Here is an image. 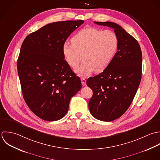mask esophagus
<instances>
[{
  "instance_id": "obj_1",
  "label": "esophagus",
  "mask_w": 160,
  "mask_h": 160,
  "mask_svg": "<svg viewBox=\"0 0 160 160\" xmlns=\"http://www.w3.org/2000/svg\"><path fill=\"white\" fill-rule=\"evenodd\" d=\"M82 84L83 86H86V80L85 78H81Z\"/></svg>"
}]
</instances>
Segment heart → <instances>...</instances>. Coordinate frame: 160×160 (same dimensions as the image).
Masks as SVG:
<instances>
[{
	"label": "heart",
	"mask_w": 160,
	"mask_h": 160,
	"mask_svg": "<svg viewBox=\"0 0 160 160\" xmlns=\"http://www.w3.org/2000/svg\"><path fill=\"white\" fill-rule=\"evenodd\" d=\"M71 41L72 44H63V56L66 62L73 68L83 58L85 61L75 70L81 77L88 76L95 70H104L112 61L119 47V39L114 32L92 27L80 30Z\"/></svg>",
	"instance_id": "obj_1"
}]
</instances>
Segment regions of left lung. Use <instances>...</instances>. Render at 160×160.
<instances>
[{"mask_svg": "<svg viewBox=\"0 0 160 160\" xmlns=\"http://www.w3.org/2000/svg\"><path fill=\"white\" fill-rule=\"evenodd\" d=\"M94 23L113 28L119 39L111 62L102 73L87 81L93 90L88 103L90 113L98 120L109 122L123 115L134 98L141 81L142 54L138 41L119 25Z\"/></svg>", "mask_w": 160, "mask_h": 160, "instance_id": "1", "label": "left lung"}]
</instances>
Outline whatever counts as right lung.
Returning <instances> with one entry per match:
<instances>
[{
    "label": "right lung",
    "instance_id": "obj_1",
    "mask_svg": "<svg viewBox=\"0 0 160 160\" xmlns=\"http://www.w3.org/2000/svg\"><path fill=\"white\" fill-rule=\"evenodd\" d=\"M83 23H51L28 35L22 43L17 61L22 94L32 112L43 120L62 118L70 99L82 88L80 78L64 60L62 46Z\"/></svg>",
    "mask_w": 160,
    "mask_h": 160
}]
</instances>
